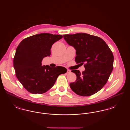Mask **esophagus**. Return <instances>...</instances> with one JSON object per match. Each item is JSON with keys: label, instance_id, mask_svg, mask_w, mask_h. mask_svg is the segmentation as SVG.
<instances>
[{"label": "esophagus", "instance_id": "esophagus-1", "mask_svg": "<svg viewBox=\"0 0 130 130\" xmlns=\"http://www.w3.org/2000/svg\"><path fill=\"white\" fill-rule=\"evenodd\" d=\"M71 73V70H69V69H67V73Z\"/></svg>", "mask_w": 130, "mask_h": 130}]
</instances>
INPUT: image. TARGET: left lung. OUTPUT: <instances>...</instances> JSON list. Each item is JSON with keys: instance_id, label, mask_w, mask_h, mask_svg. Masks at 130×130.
Returning <instances> with one entry per match:
<instances>
[{"instance_id": "1", "label": "left lung", "mask_w": 130, "mask_h": 130, "mask_svg": "<svg viewBox=\"0 0 130 130\" xmlns=\"http://www.w3.org/2000/svg\"><path fill=\"white\" fill-rule=\"evenodd\" d=\"M67 43L76 50L75 61L85 70H72L76 80L70 83L77 94L87 96L97 93L106 84L113 69V56L108 45L101 38L85 33L64 35Z\"/></svg>"}]
</instances>
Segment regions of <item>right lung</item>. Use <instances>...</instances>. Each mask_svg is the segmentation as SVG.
I'll list each match as a JSON object with an SVG mask.
<instances>
[{
  "label": "right lung",
  "mask_w": 130,
  "mask_h": 130,
  "mask_svg": "<svg viewBox=\"0 0 130 130\" xmlns=\"http://www.w3.org/2000/svg\"><path fill=\"white\" fill-rule=\"evenodd\" d=\"M60 35L41 33L24 39L18 46L13 67L19 82L29 92L46 93L54 86L57 77L67 72L65 67L42 66L44 57L51 55L53 44L61 39Z\"/></svg>",
  "instance_id": "1"
}]
</instances>
